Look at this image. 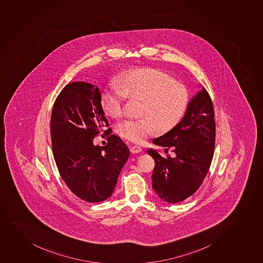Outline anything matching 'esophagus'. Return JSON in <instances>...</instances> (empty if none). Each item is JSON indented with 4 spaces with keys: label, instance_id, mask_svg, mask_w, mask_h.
Listing matches in <instances>:
<instances>
[{
    "label": "esophagus",
    "instance_id": "esophagus-1",
    "mask_svg": "<svg viewBox=\"0 0 263 263\" xmlns=\"http://www.w3.org/2000/svg\"><path fill=\"white\" fill-rule=\"evenodd\" d=\"M130 151L132 153H138V152H141L142 148L138 145H133V146H130Z\"/></svg>",
    "mask_w": 263,
    "mask_h": 263
}]
</instances>
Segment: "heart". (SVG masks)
Wrapping results in <instances>:
<instances>
[{"mask_svg":"<svg viewBox=\"0 0 263 263\" xmlns=\"http://www.w3.org/2000/svg\"><path fill=\"white\" fill-rule=\"evenodd\" d=\"M114 86L101 94L103 111L112 118L123 114L125 99L140 100L138 119H125L116 125L121 138L141 141L154 132L169 133L183 119L190 102L188 90L159 70L143 67L130 70L114 80Z\"/></svg>","mask_w":263,"mask_h":263,"instance_id":"obj_1","label":"heart"}]
</instances>
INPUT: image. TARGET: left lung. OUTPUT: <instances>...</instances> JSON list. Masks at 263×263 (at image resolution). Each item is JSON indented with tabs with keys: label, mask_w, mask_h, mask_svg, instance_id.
Returning a JSON list of instances; mask_svg holds the SVG:
<instances>
[{
	"label": "left lung",
	"mask_w": 263,
	"mask_h": 263,
	"mask_svg": "<svg viewBox=\"0 0 263 263\" xmlns=\"http://www.w3.org/2000/svg\"><path fill=\"white\" fill-rule=\"evenodd\" d=\"M154 144L172 149L174 158H166L149 149L155 160L152 188L161 199L182 202L196 192L210 170L216 144L213 103L206 89L197 92L185 115L169 133L155 138Z\"/></svg>",
	"instance_id": "8db88e82"
}]
</instances>
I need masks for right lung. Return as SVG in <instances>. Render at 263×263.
Returning a JSON list of instances; mask_svg holds the SVG:
<instances>
[{
    "label": "right lung",
    "mask_w": 263,
    "mask_h": 263,
    "mask_svg": "<svg viewBox=\"0 0 263 263\" xmlns=\"http://www.w3.org/2000/svg\"><path fill=\"white\" fill-rule=\"evenodd\" d=\"M100 89L86 82L67 84L53 104L50 133L52 151L61 177L70 191L88 202L111 196L130 155L127 145L111 128L108 143L94 146L93 139L109 126L100 103Z\"/></svg>",
    "instance_id": "add662e5"
}]
</instances>
